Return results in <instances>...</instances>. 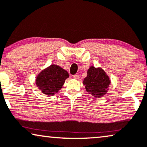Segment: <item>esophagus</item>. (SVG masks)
Returning a JSON list of instances; mask_svg holds the SVG:
<instances>
[{"instance_id": "obj_1", "label": "esophagus", "mask_w": 147, "mask_h": 147, "mask_svg": "<svg viewBox=\"0 0 147 147\" xmlns=\"http://www.w3.org/2000/svg\"><path fill=\"white\" fill-rule=\"evenodd\" d=\"M73 78H74V79H78V78H79V76L78 75V74H74V75H73Z\"/></svg>"}]
</instances>
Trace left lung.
Returning a JSON list of instances; mask_svg holds the SVG:
<instances>
[{
  "instance_id": "8db88e82",
  "label": "left lung",
  "mask_w": 147,
  "mask_h": 147,
  "mask_svg": "<svg viewBox=\"0 0 147 147\" xmlns=\"http://www.w3.org/2000/svg\"><path fill=\"white\" fill-rule=\"evenodd\" d=\"M83 84L86 92L96 98L105 96L108 92L111 80L105 71L100 67H90L87 71V76L84 78Z\"/></svg>"
}]
</instances>
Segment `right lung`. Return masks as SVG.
<instances>
[{"label":"right lung","instance_id":"right-lung-1","mask_svg":"<svg viewBox=\"0 0 147 147\" xmlns=\"http://www.w3.org/2000/svg\"><path fill=\"white\" fill-rule=\"evenodd\" d=\"M69 77L66 70L55 64L45 68L36 77V84L38 89L47 96H53L61 89L65 80Z\"/></svg>","mask_w":147,"mask_h":147}]
</instances>
